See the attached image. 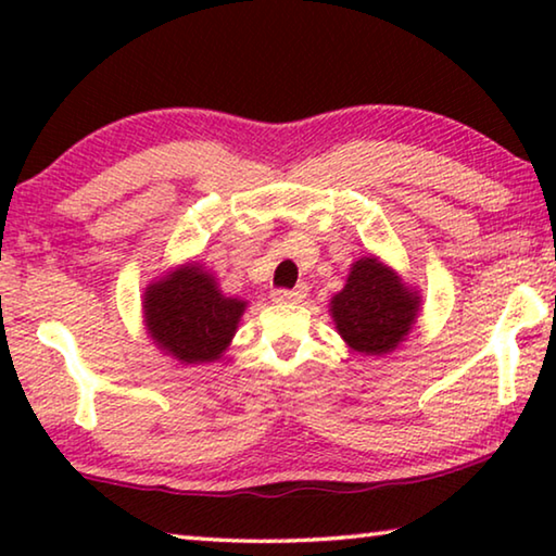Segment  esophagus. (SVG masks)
I'll return each mask as SVG.
<instances>
[{
    "instance_id": "34e87169",
    "label": "esophagus",
    "mask_w": 556,
    "mask_h": 556,
    "mask_svg": "<svg viewBox=\"0 0 556 556\" xmlns=\"http://www.w3.org/2000/svg\"><path fill=\"white\" fill-rule=\"evenodd\" d=\"M304 296H306V287L271 291V301H275V304H299Z\"/></svg>"
}]
</instances>
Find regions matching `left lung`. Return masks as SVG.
Returning <instances> with one entry per match:
<instances>
[{
    "instance_id": "left-lung-1",
    "label": "left lung",
    "mask_w": 556,
    "mask_h": 556,
    "mask_svg": "<svg viewBox=\"0 0 556 556\" xmlns=\"http://www.w3.org/2000/svg\"><path fill=\"white\" fill-rule=\"evenodd\" d=\"M421 296L378 257L353 262L345 287L331 299L336 331L355 353L388 355L417 324Z\"/></svg>"
}]
</instances>
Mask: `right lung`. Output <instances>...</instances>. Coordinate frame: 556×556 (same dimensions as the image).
<instances>
[{"label": "right lung", "mask_w": 556, "mask_h": 556, "mask_svg": "<svg viewBox=\"0 0 556 556\" xmlns=\"http://www.w3.org/2000/svg\"><path fill=\"white\" fill-rule=\"evenodd\" d=\"M144 326L154 345L184 365L213 363L230 345L248 301L225 296L199 262L181 265L144 291Z\"/></svg>", "instance_id": "right-lung-1"}]
</instances>
